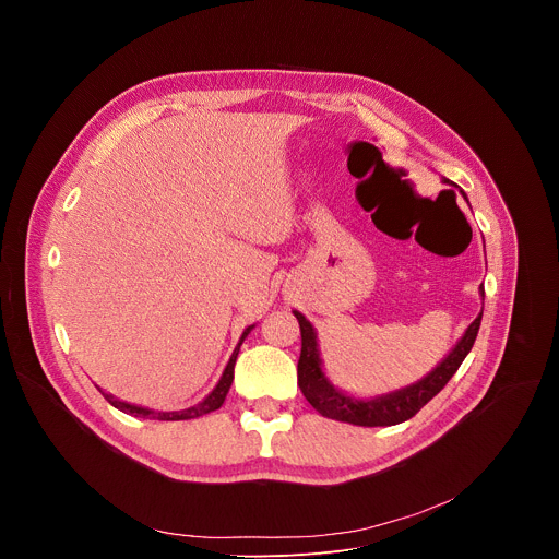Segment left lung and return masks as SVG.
Wrapping results in <instances>:
<instances>
[{
	"mask_svg": "<svg viewBox=\"0 0 559 559\" xmlns=\"http://www.w3.org/2000/svg\"><path fill=\"white\" fill-rule=\"evenodd\" d=\"M462 197L466 199L464 192ZM480 294L485 296L483 287H480ZM294 316L298 318L300 338H302L300 358H298V386L307 397V403L325 418L358 425V427H391L414 418L436 393L444 389V384L457 371V367L471 352L477 330H480V323H483V311H480V316H477L475 321L466 328L464 336L449 352V356L423 380L376 397H354L343 393L328 380L321 365V352H318L316 332L311 323L300 311H294Z\"/></svg>",
	"mask_w": 559,
	"mask_h": 559,
	"instance_id": "1",
	"label": "left lung"
}]
</instances>
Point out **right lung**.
Segmentation results:
<instances>
[{"label": "right lung", "mask_w": 559, "mask_h": 559, "mask_svg": "<svg viewBox=\"0 0 559 559\" xmlns=\"http://www.w3.org/2000/svg\"><path fill=\"white\" fill-rule=\"evenodd\" d=\"M252 328H254V325H252ZM252 328H248V330L243 332L241 341H238V345H236L234 354L229 356V362H227V367H225V371H223L218 384L212 389V393H207L205 401H201L199 405H194V407H190V409H183V412H152V409H145V407H136V405L123 403V401H119V397H115V395H110V393H106V391H102V393H104L106 401H108L112 407H117L119 412L130 414V416H139V418H150V420H192V418L205 416V414H210V412H216V409L225 403V395H227V391H229V386H231V380H234V365H236L238 349H241V345H243V341L248 338V334L252 332Z\"/></svg>", "instance_id": "1"}]
</instances>
